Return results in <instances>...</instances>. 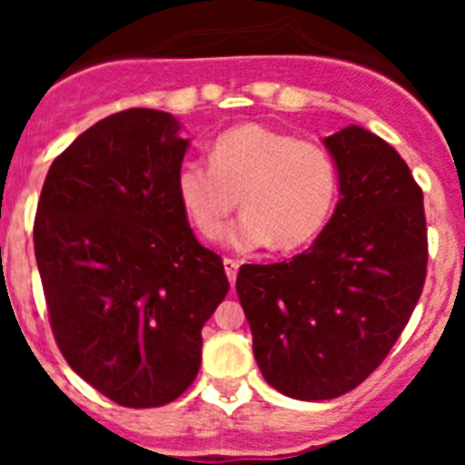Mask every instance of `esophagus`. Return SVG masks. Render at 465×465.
Returning a JSON list of instances; mask_svg holds the SVG:
<instances>
[{"mask_svg":"<svg viewBox=\"0 0 465 465\" xmlns=\"http://www.w3.org/2000/svg\"><path fill=\"white\" fill-rule=\"evenodd\" d=\"M223 268H225V274H228L230 286H235V279H237V270H240V262L232 261V258H223Z\"/></svg>","mask_w":465,"mask_h":465,"instance_id":"34e87169","label":"esophagus"}]
</instances>
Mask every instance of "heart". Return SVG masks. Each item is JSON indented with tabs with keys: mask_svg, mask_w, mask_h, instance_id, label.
Wrapping results in <instances>:
<instances>
[{
	"mask_svg": "<svg viewBox=\"0 0 465 465\" xmlns=\"http://www.w3.org/2000/svg\"><path fill=\"white\" fill-rule=\"evenodd\" d=\"M176 193L193 228L219 237L242 204L228 242L240 252L272 244L293 252L310 244L331 219L338 197V167L322 143L262 125L221 134L209 165L186 160L176 172Z\"/></svg>",
	"mask_w": 465,
	"mask_h": 465,
	"instance_id": "b5f03b06",
	"label": "heart"
}]
</instances>
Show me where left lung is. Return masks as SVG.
Here are the masks:
<instances>
[{"mask_svg": "<svg viewBox=\"0 0 465 465\" xmlns=\"http://www.w3.org/2000/svg\"><path fill=\"white\" fill-rule=\"evenodd\" d=\"M340 203L293 261L242 265L237 295L253 356L279 393L331 401L391 351L426 279L424 193L393 146L359 125L323 139Z\"/></svg>", "mask_w": 465, "mask_h": 465, "instance_id": "obj_1", "label": "left lung"}]
</instances>
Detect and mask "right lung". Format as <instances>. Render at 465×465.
<instances>
[{"label": "right lung", "instance_id": "right-lung-1", "mask_svg": "<svg viewBox=\"0 0 465 465\" xmlns=\"http://www.w3.org/2000/svg\"><path fill=\"white\" fill-rule=\"evenodd\" d=\"M155 109L118 111L53 160L35 253L53 335L72 371L123 408L182 396L203 326L228 293L176 193L188 139Z\"/></svg>", "mask_w": 465, "mask_h": 465}]
</instances>
